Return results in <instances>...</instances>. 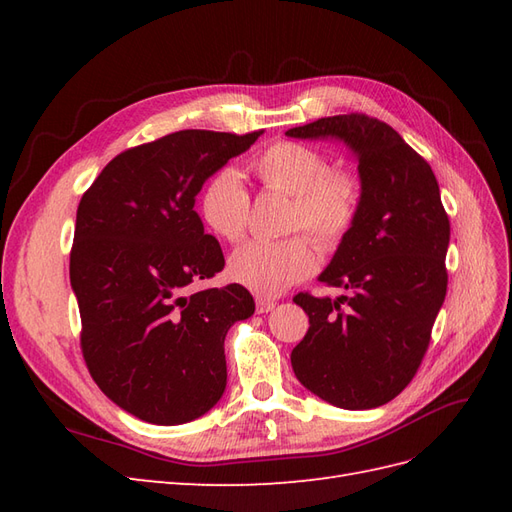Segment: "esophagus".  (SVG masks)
<instances>
[{
	"instance_id": "34e87169",
	"label": "esophagus",
	"mask_w": 512,
	"mask_h": 512,
	"mask_svg": "<svg viewBox=\"0 0 512 512\" xmlns=\"http://www.w3.org/2000/svg\"><path fill=\"white\" fill-rule=\"evenodd\" d=\"M271 309H275V301L267 297H256V312L258 314H269Z\"/></svg>"
}]
</instances>
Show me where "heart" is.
<instances>
[{
    "label": "heart",
    "mask_w": 512,
    "mask_h": 512,
    "mask_svg": "<svg viewBox=\"0 0 512 512\" xmlns=\"http://www.w3.org/2000/svg\"><path fill=\"white\" fill-rule=\"evenodd\" d=\"M254 173L269 192L292 196L288 230H305L320 247H337L354 228L361 211V183L346 170H335L316 147L280 141L254 160ZM198 215L215 237L237 243L250 218V192L239 170L222 166L198 192ZM316 267L307 237L250 241L232 252L230 280L273 297L303 280Z\"/></svg>",
    "instance_id": "heart-1"
}]
</instances>
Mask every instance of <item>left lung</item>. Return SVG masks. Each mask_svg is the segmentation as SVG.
<instances>
[{
  "label": "left lung",
  "instance_id": "8db88e82",
  "mask_svg": "<svg viewBox=\"0 0 512 512\" xmlns=\"http://www.w3.org/2000/svg\"><path fill=\"white\" fill-rule=\"evenodd\" d=\"M339 138L359 160L361 211L320 282L339 299L299 292L309 329L292 350L305 389L346 410L389 404L412 382L446 297L451 222L431 166L389 123L363 113L286 132Z\"/></svg>",
  "mask_w": 512,
  "mask_h": 512
}]
</instances>
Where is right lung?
<instances>
[{
	"label": "right lung",
	"instance_id": "obj_1",
	"mask_svg": "<svg viewBox=\"0 0 512 512\" xmlns=\"http://www.w3.org/2000/svg\"><path fill=\"white\" fill-rule=\"evenodd\" d=\"M262 130H181L119 153L83 194L70 252L91 378L153 425L209 412L226 389L224 339L254 314L239 284L190 292L224 269L196 213L205 179Z\"/></svg>",
	"mask_w": 512,
	"mask_h": 512
}]
</instances>
